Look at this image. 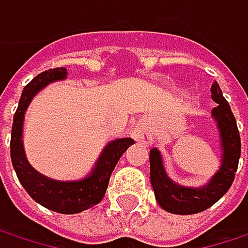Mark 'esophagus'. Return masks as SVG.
I'll return each mask as SVG.
<instances>
[{"mask_svg": "<svg viewBox=\"0 0 248 248\" xmlns=\"http://www.w3.org/2000/svg\"><path fill=\"white\" fill-rule=\"evenodd\" d=\"M132 136L135 138V140L143 143V145H151L154 142L152 139V135L149 133V130L143 126V124H138L135 126L133 132H132Z\"/></svg>", "mask_w": 248, "mask_h": 248, "instance_id": "34e87169", "label": "esophagus"}]
</instances>
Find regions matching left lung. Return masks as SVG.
I'll return each mask as SVG.
<instances>
[{"label":"left lung","instance_id":"left-lung-1","mask_svg":"<svg viewBox=\"0 0 248 248\" xmlns=\"http://www.w3.org/2000/svg\"><path fill=\"white\" fill-rule=\"evenodd\" d=\"M211 99L217 103L211 112V116L214 118L220 132V145L223 154L220 170L204 186L192 188L173 182L165 172L161 152L156 148H152L149 152L151 184L155 198L161 208L168 213L181 216L201 213L214 205L230 189L234 181L241 154V140L237 122L217 81H214L211 86Z\"/></svg>","mask_w":248,"mask_h":248}]
</instances>
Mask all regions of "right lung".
<instances>
[{
	"label": "right lung",
	"instance_id": "add662e5",
	"mask_svg": "<svg viewBox=\"0 0 248 248\" xmlns=\"http://www.w3.org/2000/svg\"><path fill=\"white\" fill-rule=\"evenodd\" d=\"M64 67L50 69L35 76L23 90L11 129V161L21 185L28 195L40 205L62 214H77L99 204L105 197L110 175L126 149L135 143L132 138H121L109 142L100 154L94 168L78 181H56L35 171L27 161L23 146L24 115L32 97L47 84L64 80Z\"/></svg>",
	"mask_w": 248,
	"mask_h": 248
}]
</instances>
